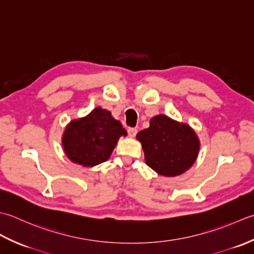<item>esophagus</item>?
I'll return each mask as SVG.
<instances>
[{
	"label": "esophagus",
	"mask_w": 254,
	"mask_h": 254,
	"mask_svg": "<svg viewBox=\"0 0 254 254\" xmlns=\"http://www.w3.org/2000/svg\"><path fill=\"white\" fill-rule=\"evenodd\" d=\"M127 131H128V136L133 138V137L137 134V131H138V130H137L136 128H128Z\"/></svg>",
	"instance_id": "obj_1"
}]
</instances>
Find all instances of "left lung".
Listing matches in <instances>:
<instances>
[{"mask_svg":"<svg viewBox=\"0 0 254 254\" xmlns=\"http://www.w3.org/2000/svg\"><path fill=\"white\" fill-rule=\"evenodd\" d=\"M144 161L163 177H178L194 164L200 142L194 129L160 114L150 120V126L137 133Z\"/></svg>","mask_w":254,"mask_h":254,"instance_id":"8db88e82","label":"left lung"}]
</instances>
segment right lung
<instances>
[{"instance_id":"add662e5","label":"right lung","mask_w":254,"mask_h":254,"mask_svg":"<svg viewBox=\"0 0 254 254\" xmlns=\"http://www.w3.org/2000/svg\"><path fill=\"white\" fill-rule=\"evenodd\" d=\"M122 136H127L122 123L111 112L96 107L65 126L62 147L72 162L92 168L110 159Z\"/></svg>"}]
</instances>
